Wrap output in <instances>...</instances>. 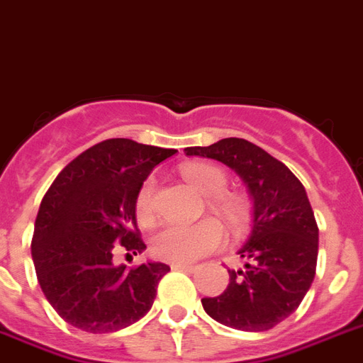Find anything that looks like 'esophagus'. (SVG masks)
I'll return each instance as SVG.
<instances>
[{
	"label": "esophagus",
	"instance_id": "34e87169",
	"mask_svg": "<svg viewBox=\"0 0 363 363\" xmlns=\"http://www.w3.org/2000/svg\"><path fill=\"white\" fill-rule=\"evenodd\" d=\"M172 268L173 270H184V272H191L194 270V264L190 263H172Z\"/></svg>",
	"mask_w": 363,
	"mask_h": 363
}]
</instances>
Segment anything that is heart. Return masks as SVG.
<instances>
[{"label": "heart", "mask_w": 363, "mask_h": 363, "mask_svg": "<svg viewBox=\"0 0 363 363\" xmlns=\"http://www.w3.org/2000/svg\"><path fill=\"white\" fill-rule=\"evenodd\" d=\"M184 181L201 196L208 197L212 211L228 222L235 231L242 229L248 222L246 205L240 197L223 194L228 188V175L220 167L194 162L181 169ZM152 199H155V179H145L135 196V216L140 222H149L152 218ZM223 242V231L214 220H203L196 225H162L152 233L149 248L155 257L169 263H191L220 248Z\"/></svg>", "instance_id": "obj_1"}]
</instances>
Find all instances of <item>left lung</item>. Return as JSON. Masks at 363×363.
I'll return each instance as SVG.
<instances>
[{"mask_svg":"<svg viewBox=\"0 0 363 363\" xmlns=\"http://www.w3.org/2000/svg\"><path fill=\"white\" fill-rule=\"evenodd\" d=\"M184 152L235 169L253 199L252 235L238 250L244 268L228 270V289L203 298V309L229 328H274L298 308L315 278L319 228L306 188L284 162L242 138Z\"/></svg>","mask_w":363,"mask_h":363,"instance_id":"1","label":"left lung"}]
</instances>
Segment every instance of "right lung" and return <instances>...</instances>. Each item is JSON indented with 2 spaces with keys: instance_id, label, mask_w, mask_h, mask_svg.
Instances as JSON below:
<instances>
[{
  "instance_id": "add662e5",
  "label": "right lung",
  "mask_w": 363,
  "mask_h": 363,
  "mask_svg": "<svg viewBox=\"0 0 363 363\" xmlns=\"http://www.w3.org/2000/svg\"><path fill=\"white\" fill-rule=\"evenodd\" d=\"M175 149L126 138L100 141L55 177L35 220L31 257L38 285L69 325L108 334L151 309L169 267L113 264V253L147 248L135 222V196L152 167Z\"/></svg>"
}]
</instances>
